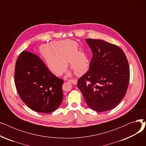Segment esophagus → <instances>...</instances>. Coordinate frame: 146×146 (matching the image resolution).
<instances>
[{
	"instance_id": "obj_1",
	"label": "esophagus",
	"mask_w": 146,
	"mask_h": 146,
	"mask_svg": "<svg viewBox=\"0 0 146 146\" xmlns=\"http://www.w3.org/2000/svg\"><path fill=\"white\" fill-rule=\"evenodd\" d=\"M69 82H70L71 83L73 84V85H76L78 83V80L77 79H72V80H68Z\"/></svg>"
}]
</instances>
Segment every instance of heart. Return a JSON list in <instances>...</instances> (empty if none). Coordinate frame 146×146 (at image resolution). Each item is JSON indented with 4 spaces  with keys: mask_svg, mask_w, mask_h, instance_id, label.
<instances>
[{
    "mask_svg": "<svg viewBox=\"0 0 146 146\" xmlns=\"http://www.w3.org/2000/svg\"><path fill=\"white\" fill-rule=\"evenodd\" d=\"M39 52L48 70L53 74L61 75L66 72L68 61L74 73L82 76L87 70L89 61L86 53L78 50L76 42L66 40L54 41L49 45H41Z\"/></svg>",
    "mask_w": 146,
    "mask_h": 146,
    "instance_id": "1",
    "label": "heart"
}]
</instances>
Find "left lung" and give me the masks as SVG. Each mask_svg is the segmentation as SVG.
I'll return each mask as SVG.
<instances>
[{"label":"left lung","mask_w":146,"mask_h":146,"mask_svg":"<svg viewBox=\"0 0 146 146\" xmlns=\"http://www.w3.org/2000/svg\"><path fill=\"white\" fill-rule=\"evenodd\" d=\"M18 94L29 108L41 113L56 110L63 100V80L53 74L34 54L23 51L15 68Z\"/></svg>","instance_id":"left-lung-1"}]
</instances>
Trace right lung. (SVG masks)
Returning a JSON list of instances; mask_svg holds the SVG:
<instances>
[{
  "label": "right lung",
  "mask_w": 146,
  "mask_h": 146,
  "mask_svg": "<svg viewBox=\"0 0 146 146\" xmlns=\"http://www.w3.org/2000/svg\"><path fill=\"white\" fill-rule=\"evenodd\" d=\"M93 54L89 70L79 78L80 90L90 108L98 112L116 107L124 98L129 81V68L123 50L100 40L86 38Z\"/></svg>",
  "instance_id": "obj_1"
}]
</instances>
